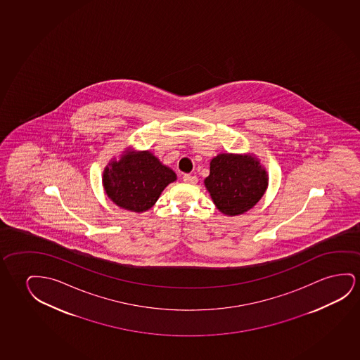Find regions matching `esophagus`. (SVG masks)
Returning <instances> with one entry per match:
<instances>
[{"mask_svg": "<svg viewBox=\"0 0 360 360\" xmlns=\"http://www.w3.org/2000/svg\"><path fill=\"white\" fill-rule=\"evenodd\" d=\"M183 180L185 183L188 184L198 183V177L195 176V175H190V174H185L183 176Z\"/></svg>", "mask_w": 360, "mask_h": 360, "instance_id": "34e87169", "label": "esophagus"}]
</instances>
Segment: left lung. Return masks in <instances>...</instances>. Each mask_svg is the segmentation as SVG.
<instances>
[{"mask_svg": "<svg viewBox=\"0 0 360 360\" xmlns=\"http://www.w3.org/2000/svg\"><path fill=\"white\" fill-rule=\"evenodd\" d=\"M210 165L205 185L218 210L228 216L247 212L268 186L266 172L253 157L219 154Z\"/></svg>", "mask_w": 360, "mask_h": 360, "instance_id": "1", "label": "left lung"}]
</instances>
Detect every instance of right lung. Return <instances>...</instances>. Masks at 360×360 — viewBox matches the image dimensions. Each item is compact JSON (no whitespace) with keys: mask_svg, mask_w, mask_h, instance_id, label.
<instances>
[{"mask_svg":"<svg viewBox=\"0 0 360 360\" xmlns=\"http://www.w3.org/2000/svg\"><path fill=\"white\" fill-rule=\"evenodd\" d=\"M106 167L103 186L120 207L143 212L157 202L162 190L176 180L175 172L149 152L128 154Z\"/></svg>","mask_w":360,"mask_h":360,"instance_id":"add662e5","label":"right lung"}]
</instances>
